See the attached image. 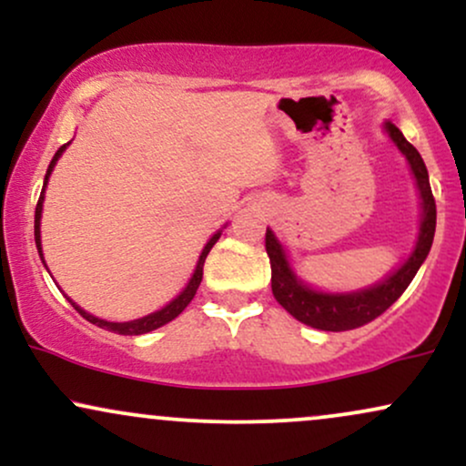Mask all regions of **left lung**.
Returning a JSON list of instances; mask_svg holds the SVG:
<instances>
[{"label":"left lung","mask_w":466,"mask_h":466,"mask_svg":"<svg viewBox=\"0 0 466 466\" xmlns=\"http://www.w3.org/2000/svg\"><path fill=\"white\" fill-rule=\"evenodd\" d=\"M383 133L392 140L394 147L405 157V162H408L420 199L419 234H416L408 258L397 269L390 271L386 278H381L374 285L352 289V291H324V289L309 285L302 276H298L287 254V248L276 237L274 229L267 228L265 248L271 263V291H274V298L298 322L311 326V329L337 333V330L360 329V326L372 322L374 318H379L399 300L400 293L411 282V278L425 263L431 243H434L436 201L430 188V175H427L425 162H422L420 153L405 140L403 133L392 122L383 125Z\"/></svg>","instance_id":"8db88e82"}]
</instances>
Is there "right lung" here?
I'll list each match as a JSON object with an SVG mask.
<instances>
[{"label":"right lung","instance_id":"obj_1","mask_svg":"<svg viewBox=\"0 0 466 466\" xmlns=\"http://www.w3.org/2000/svg\"><path fill=\"white\" fill-rule=\"evenodd\" d=\"M69 144H72V142L63 144V147L58 148V151L55 153V157H52L50 166H47V173H46V179H44V190H41L39 203H36V210H35V243H36V249H39L41 263H44L46 269H47V265H46V258H44V248H41V217H44L46 188H47V181H50L52 170H55L56 162H58V159H61V155L66 153V148L69 147ZM226 226H228V223H226ZM226 226H223V228H226ZM223 228H221V229H217V232L212 234V237H210V240H208V243H206V248L201 249L199 260H197L195 271H192V276H190L188 285H186L184 289H181L179 296H175L173 300H170L168 304H166V307L159 309V311H153V313L144 315V318H137V319H129V322H109V319L96 318V315H92V313L85 311V309H83V307H78V304L74 302L72 298L67 296V293H66V298H67L69 302H72V307L76 309V311H78L80 315H83L85 319H87V322H92V324H96V326H100V329H105V330H111V333H117V335H144V333H151V330L159 329V326H164V324L173 322V319L177 318V315H179L181 311H184L186 307H188L192 298H195L197 289H199V285H201V278H203V263H206V256L210 254L212 245L217 243L218 237H221ZM47 274H50V269H47Z\"/></svg>","mask_w":466,"mask_h":466}]
</instances>
